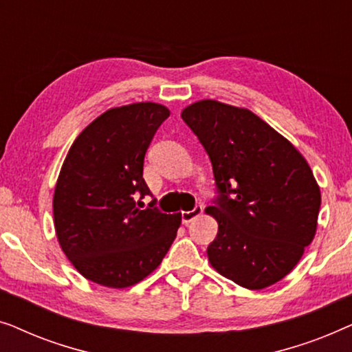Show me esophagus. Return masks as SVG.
<instances>
[{
    "label": "esophagus",
    "mask_w": 352,
    "mask_h": 352,
    "mask_svg": "<svg viewBox=\"0 0 352 352\" xmlns=\"http://www.w3.org/2000/svg\"><path fill=\"white\" fill-rule=\"evenodd\" d=\"M201 211H204V208H201L200 205H195V208L190 210V211H182V213H181L182 223H184V224L192 223V221H194L197 216L201 214Z\"/></svg>",
    "instance_id": "34e87169"
}]
</instances>
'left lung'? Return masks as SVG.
<instances>
[{
  "label": "left lung",
  "mask_w": 352,
  "mask_h": 352,
  "mask_svg": "<svg viewBox=\"0 0 352 352\" xmlns=\"http://www.w3.org/2000/svg\"><path fill=\"white\" fill-rule=\"evenodd\" d=\"M208 153L218 221L208 259L221 276L261 290L296 266L312 242L320 189L300 152L247 109L199 100L181 113Z\"/></svg>",
  "instance_id": "left-lung-1"
}]
</instances>
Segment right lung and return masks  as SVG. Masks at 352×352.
<instances>
[{
  "label": "right lung",
  "mask_w": 352,
  "mask_h": 352,
  "mask_svg": "<svg viewBox=\"0 0 352 352\" xmlns=\"http://www.w3.org/2000/svg\"><path fill=\"white\" fill-rule=\"evenodd\" d=\"M170 110L139 102L110 109L72 144L52 210L62 252L88 280L131 287L157 269L176 239L181 213L166 214L142 177L144 157Z\"/></svg>",
  "instance_id": "right-lung-1"
}]
</instances>
